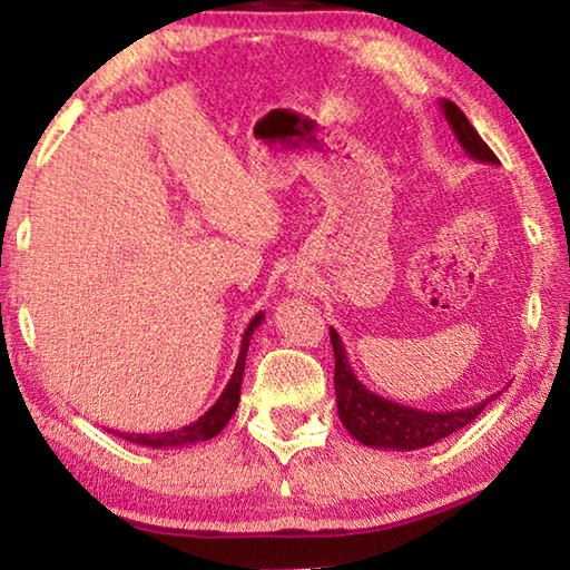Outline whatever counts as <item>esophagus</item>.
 I'll use <instances>...</instances> for the list:
<instances>
[{"instance_id": "esophagus-1", "label": "esophagus", "mask_w": 570, "mask_h": 570, "mask_svg": "<svg viewBox=\"0 0 570 570\" xmlns=\"http://www.w3.org/2000/svg\"><path fill=\"white\" fill-rule=\"evenodd\" d=\"M294 286H296V282H294Z\"/></svg>"}]
</instances>
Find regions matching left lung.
<instances>
[{
	"mask_svg": "<svg viewBox=\"0 0 570 570\" xmlns=\"http://www.w3.org/2000/svg\"><path fill=\"white\" fill-rule=\"evenodd\" d=\"M442 115H445L448 125L455 132L462 150L468 153L472 160L490 163L498 166L495 153L485 146L478 130L472 128L455 102L440 100ZM332 346H334V392H336V410H340V420L354 440H360L366 448H384V450H420L428 445H435L438 440L450 438L470 424L478 414L485 410L495 394L482 400L475 407L455 410V412H424L407 407V404H397L392 400H384L364 387V384L354 377L350 360H346L344 344L336 330L330 326Z\"/></svg>",
	"mask_w": 570,
	"mask_h": 570,
	"instance_id": "obj_1",
	"label": "left lung"
}]
</instances>
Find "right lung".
<instances>
[{"label":"right lung","instance_id":"obj_1","mask_svg":"<svg viewBox=\"0 0 570 570\" xmlns=\"http://www.w3.org/2000/svg\"><path fill=\"white\" fill-rule=\"evenodd\" d=\"M264 322V312H258L250 324L246 326L244 340H240V352H238V362L236 370L230 374V380L226 384V390L220 392V397L216 400L214 407H210L204 417H198L196 422L186 424L180 430H170V432H156V435H138V432H112V435L125 438L135 442V445H146V448H180V445H193V442H206L210 438H216L220 430L226 428L228 420L234 417V412L238 407L240 400V380H244V366H246V352H248V342L254 336V330Z\"/></svg>","mask_w":570,"mask_h":570}]
</instances>
